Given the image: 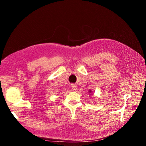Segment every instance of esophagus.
<instances>
[{
    "label": "esophagus",
    "mask_w": 146,
    "mask_h": 146,
    "mask_svg": "<svg viewBox=\"0 0 146 146\" xmlns=\"http://www.w3.org/2000/svg\"><path fill=\"white\" fill-rule=\"evenodd\" d=\"M71 88L73 90H77V86L76 85H74V84H72Z\"/></svg>",
    "instance_id": "esophagus-1"
}]
</instances>
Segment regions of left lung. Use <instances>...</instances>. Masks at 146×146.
Returning <instances> with one entry per match:
<instances>
[{
	"label": "left lung",
	"mask_w": 146,
	"mask_h": 146,
	"mask_svg": "<svg viewBox=\"0 0 146 146\" xmlns=\"http://www.w3.org/2000/svg\"><path fill=\"white\" fill-rule=\"evenodd\" d=\"M89 92H90V93H91V90H90Z\"/></svg>",
	"instance_id": "1"
}]
</instances>
